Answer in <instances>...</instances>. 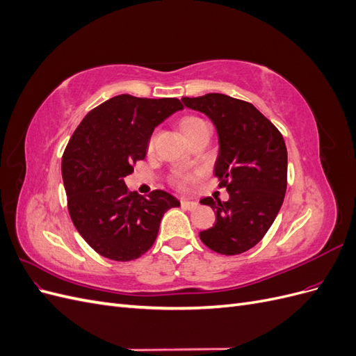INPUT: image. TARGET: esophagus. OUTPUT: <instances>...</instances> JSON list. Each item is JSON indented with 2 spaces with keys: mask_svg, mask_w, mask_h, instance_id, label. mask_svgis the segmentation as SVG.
Instances as JSON below:
<instances>
[{
  "mask_svg": "<svg viewBox=\"0 0 356 356\" xmlns=\"http://www.w3.org/2000/svg\"><path fill=\"white\" fill-rule=\"evenodd\" d=\"M181 207L184 209H188V211H193L199 207L197 202H191V200H181Z\"/></svg>",
  "mask_w": 356,
  "mask_h": 356,
  "instance_id": "1",
  "label": "esophagus"
}]
</instances>
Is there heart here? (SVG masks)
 <instances>
[{
  "instance_id": "obj_1",
  "label": "heart",
  "mask_w": 356,
  "mask_h": 356,
  "mask_svg": "<svg viewBox=\"0 0 356 356\" xmlns=\"http://www.w3.org/2000/svg\"><path fill=\"white\" fill-rule=\"evenodd\" d=\"M203 126H207V123H204L202 118H199V117H195V115H188V117H184L182 118V120L179 122V129H181V132L184 134V136L188 139L195 136L200 129L203 127ZM153 144H154V138L152 136L148 139V144H147V148L148 149H153ZM175 182L178 186H182L186 182V178H182V177H178L177 179H175Z\"/></svg>"
}]
</instances>
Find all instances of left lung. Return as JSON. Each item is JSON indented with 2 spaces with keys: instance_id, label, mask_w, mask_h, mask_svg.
Segmentation results:
<instances>
[{
  "instance_id": "8db88e82",
  "label": "left lung",
  "mask_w": 356,
  "mask_h": 356,
  "mask_svg": "<svg viewBox=\"0 0 356 356\" xmlns=\"http://www.w3.org/2000/svg\"><path fill=\"white\" fill-rule=\"evenodd\" d=\"M181 101L215 124L220 153L213 175L230 195L227 202L200 200L215 209L217 217L213 227L200 232V241L222 255L246 252L264 238L284 203L288 170L284 138L246 101L222 93Z\"/></svg>"
}]
</instances>
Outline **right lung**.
Here are the masks:
<instances>
[{"mask_svg":"<svg viewBox=\"0 0 356 356\" xmlns=\"http://www.w3.org/2000/svg\"><path fill=\"white\" fill-rule=\"evenodd\" d=\"M177 98L118 95L88 113L62 156L70 217L99 255L131 261L153 246L160 221L179 202L163 190L129 191L124 177L144 160L154 127L182 110Z\"/></svg>","mask_w":356,"mask_h":356,"instance_id":"1","label":"right lung"}]
</instances>
